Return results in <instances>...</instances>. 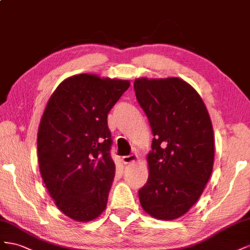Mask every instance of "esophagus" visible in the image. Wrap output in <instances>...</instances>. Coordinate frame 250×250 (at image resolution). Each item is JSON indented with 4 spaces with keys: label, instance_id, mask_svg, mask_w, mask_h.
<instances>
[{
    "label": "esophagus",
    "instance_id": "1",
    "mask_svg": "<svg viewBox=\"0 0 250 250\" xmlns=\"http://www.w3.org/2000/svg\"><path fill=\"white\" fill-rule=\"evenodd\" d=\"M138 159V157L136 154H131V155H127V156H124L123 157V162L125 163V165H129V163L135 162Z\"/></svg>",
    "mask_w": 250,
    "mask_h": 250
}]
</instances>
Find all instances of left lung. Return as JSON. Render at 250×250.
<instances>
[{
    "label": "left lung",
    "instance_id": "8db88e82",
    "mask_svg": "<svg viewBox=\"0 0 250 250\" xmlns=\"http://www.w3.org/2000/svg\"><path fill=\"white\" fill-rule=\"evenodd\" d=\"M134 90L154 135L140 204L153 218L175 220L198 201L212 172L209 114L198 92L181 78L141 77Z\"/></svg>",
    "mask_w": 250,
    "mask_h": 250
}]
</instances>
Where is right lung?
<instances>
[{
  "label": "right lung",
  "mask_w": 250,
  "mask_h": 250,
  "mask_svg": "<svg viewBox=\"0 0 250 250\" xmlns=\"http://www.w3.org/2000/svg\"><path fill=\"white\" fill-rule=\"evenodd\" d=\"M130 87L129 81L77 74L50 96L38 132L40 172L58 208L77 222L102 215L115 163L108 113Z\"/></svg>",
  "instance_id": "obj_1"
}]
</instances>
